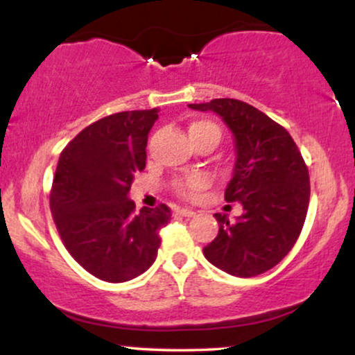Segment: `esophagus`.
<instances>
[{
	"label": "esophagus",
	"mask_w": 355,
	"mask_h": 355,
	"mask_svg": "<svg viewBox=\"0 0 355 355\" xmlns=\"http://www.w3.org/2000/svg\"><path fill=\"white\" fill-rule=\"evenodd\" d=\"M178 214H180L182 217H193L195 211L191 209H178Z\"/></svg>",
	"instance_id": "esophagus-1"
}]
</instances>
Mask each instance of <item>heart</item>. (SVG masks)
Wrapping results in <instances>:
<instances>
[{"instance_id":"heart-1","label":"heart","mask_w":355,"mask_h":355,"mask_svg":"<svg viewBox=\"0 0 355 355\" xmlns=\"http://www.w3.org/2000/svg\"><path fill=\"white\" fill-rule=\"evenodd\" d=\"M189 133H190L191 140H197V138H202V137H214L215 140L218 141L220 135H222L218 126L210 120L191 121L189 126ZM207 183H209L207 175L190 173V175H187V177L177 178V180L172 183V187L178 195H182V197H187V198H191V197H195L198 191H202L203 189H205Z\"/></svg>"}]
</instances>
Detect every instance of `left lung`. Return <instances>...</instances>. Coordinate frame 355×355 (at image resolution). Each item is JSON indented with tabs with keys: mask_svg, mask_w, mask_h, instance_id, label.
Segmentation results:
<instances>
[{
	"mask_svg": "<svg viewBox=\"0 0 355 355\" xmlns=\"http://www.w3.org/2000/svg\"><path fill=\"white\" fill-rule=\"evenodd\" d=\"M189 107L215 112L234 133L237 160L225 200L243 207L235 222L215 214L218 235L203 247V255L230 275L263 274L302 232L311 198L307 165L291 133L245 101L215 98Z\"/></svg>",
	"mask_w": 355,
	"mask_h": 355,
	"instance_id": "left-lung-1",
	"label": "left lung"
}]
</instances>
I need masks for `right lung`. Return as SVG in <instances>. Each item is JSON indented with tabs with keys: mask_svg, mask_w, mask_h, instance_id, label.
<instances>
[{
	"mask_svg": "<svg viewBox=\"0 0 355 355\" xmlns=\"http://www.w3.org/2000/svg\"><path fill=\"white\" fill-rule=\"evenodd\" d=\"M158 110L120 112L95 121L63 148L50 209L70 255L105 282H126L157 259L170 209L135 211L130 187L146 164L148 132Z\"/></svg>",
	"mask_w": 355,
	"mask_h": 355,
	"instance_id": "right-lung-1",
	"label": "right lung"
}]
</instances>
